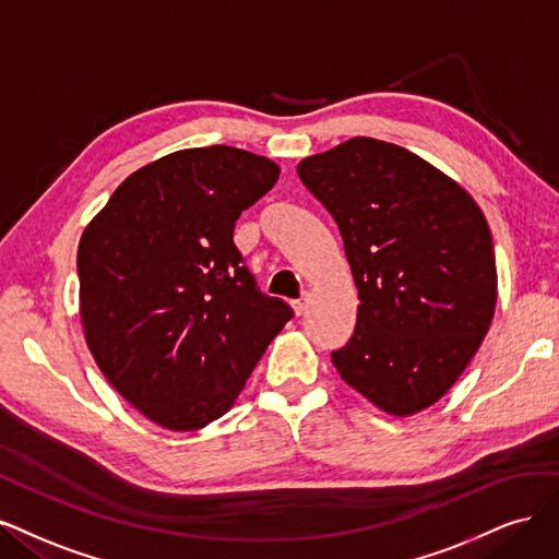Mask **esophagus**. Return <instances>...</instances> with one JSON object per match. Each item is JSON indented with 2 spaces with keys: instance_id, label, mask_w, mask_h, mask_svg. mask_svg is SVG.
Instances as JSON below:
<instances>
[{
  "instance_id": "esophagus-1",
  "label": "esophagus",
  "mask_w": 559,
  "mask_h": 559,
  "mask_svg": "<svg viewBox=\"0 0 559 559\" xmlns=\"http://www.w3.org/2000/svg\"><path fill=\"white\" fill-rule=\"evenodd\" d=\"M293 309H295V313H297V316H301V313L306 311V297L295 299V301H293Z\"/></svg>"
}]
</instances>
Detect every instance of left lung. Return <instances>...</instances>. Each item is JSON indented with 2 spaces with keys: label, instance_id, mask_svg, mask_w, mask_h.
I'll return each mask as SVG.
<instances>
[{
  "label": "left lung",
  "instance_id": "1",
  "mask_svg": "<svg viewBox=\"0 0 559 559\" xmlns=\"http://www.w3.org/2000/svg\"><path fill=\"white\" fill-rule=\"evenodd\" d=\"M338 225L357 285V325L332 362L390 416L453 388L497 304L492 234L474 197L402 146L355 136L297 165Z\"/></svg>",
  "mask_w": 559,
  "mask_h": 559
}]
</instances>
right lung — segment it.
I'll return each mask as SVG.
<instances>
[{
  "instance_id": "1",
  "label": "right lung",
  "mask_w": 559,
  "mask_h": 559,
  "mask_svg": "<svg viewBox=\"0 0 559 559\" xmlns=\"http://www.w3.org/2000/svg\"><path fill=\"white\" fill-rule=\"evenodd\" d=\"M269 157L188 148L124 178L79 243L81 320L97 367L171 431L227 413L293 318L258 290L234 225L278 181Z\"/></svg>"
}]
</instances>
